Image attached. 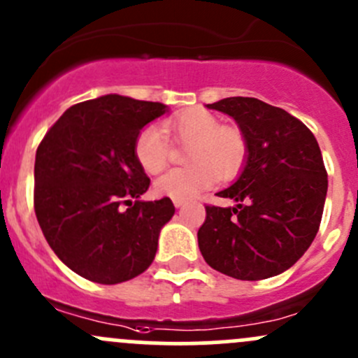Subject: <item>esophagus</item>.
<instances>
[{
  "label": "esophagus",
  "mask_w": 358,
  "mask_h": 358,
  "mask_svg": "<svg viewBox=\"0 0 358 358\" xmlns=\"http://www.w3.org/2000/svg\"><path fill=\"white\" fill-rule=\"evenodd\" d=\"M186 205V201H180V200H174V206L176 208H180V206Z\"/></svg>",
  "instance_id": "obj_1"
}]
</instances>
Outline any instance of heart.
I'll return each mask as SVG.
<instances>
[{
  "mask_svg": "<svg viewBox=\"0 0 358 358\" xmlns=\"http://www.w3.org/2000/svg\"><path fill=\"white\" fill-rule=\"evenodd\" d=\"M176 143L189 145L186 162L191 167L172 169L155 182V193L187 201L215 184L241 172L248 157L246 139L238 129L222 127L212 113L193 108L164 124ZM134 155L145 172L158 174L169 164L171 148L157 125H146L134 141Z\"/></svg>",
  "mask_w": 358,
  "mask_h": 358,
  "instance_id": "1",
  "label": "heart"
}]
</instances>
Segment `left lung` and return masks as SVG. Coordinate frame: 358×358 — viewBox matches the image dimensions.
<instances>
[{"label": "left lung", "instance_id": "left-lung-1", "mask_svg": "<svg viewBox=\"0 0 358 358\" xmlns=\"http://www.w3.org/2000/svg\"><path fill=\"white\" fill-rule=\"evenodd\" d=\"M233 117L248 145L239 178L219 196L234 206H205L198 246L206 264L241 281L288 271L314 241L322 219L327 172L310 129L257 98L206 105Z\"/></svg>", "mask_w": 358, "mask_h": 358}]
</instances>
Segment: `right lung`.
Returning a JSON list of instances; mask_svg holds the SVG:
<instances>
[{"label": "right lung", "mask_w": 358, "mask_h": 358, "mask_svg": "<svg viewBox=\"0 0 358 358\" xmlns=\"http://www.w3.org/2000/svg\"><path fill=\"white\" fill-rule=\"evenodd\" d=\"M165 112L164 103L119 94L87 99L65 110L36 152L38 222L58 259L84 279L117 285L152 265L176 208L171 198L139 200L150 179L134 141Z\"/></svg>", "instance_id": "1"}]
</instances>
